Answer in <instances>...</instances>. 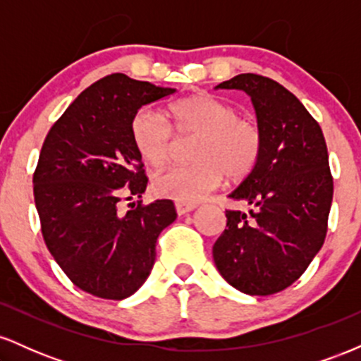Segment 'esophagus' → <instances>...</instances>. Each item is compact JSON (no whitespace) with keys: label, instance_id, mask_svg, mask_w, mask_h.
Instances as JSON below:
<instances>
[{"label":"esophagus","instance_id":"1","mask_svg":"<svg viewBox=\"0 0 361 361\" xmlns=\"http://www.w3.org/2000/svg\"><path fill=\"white\" fill-rule=\"evenodd\" d=\"M175 207H176L178 215H185V214L192 212V210H193L197 205H193V204H181V202H176Z\"/></svg>","mask_w":361,"mask_h":361}]
</instances>
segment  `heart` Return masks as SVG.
<instances>
[{
    "label": "heart",
    "mask_w": 361,
    "mask_h": 361,
    "mask_svg": "<svg viewBox=\"0 0 361 361\" xmlns=\"http://www.w3.org/2000/svg\"><path fill=\"white\" fill-rule=\"evenodd\" d=\"M181 139L195 137L190 157L193 163L157 173L154 192L181 204H193L221 185L224 175L238 181L258 164L263 134L258 123L238 115L229 103L205 93H195L169 106V122L144 109L132 118V142L151 166H163Z\"/></svg>",
    "instance_id": "obj_1"
}]
</instances>
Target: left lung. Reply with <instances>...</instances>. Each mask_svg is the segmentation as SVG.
I'll return each instance as SVG.
<instances>
[{
  "label": "left lung",
  "instance_id": "left-lung-1",
  "mask_svg": "<svg viewBox=\"0 0 361 361\" xmlns=\"http://www.w3.org/2000/svg\"><path fill=\"white\" fill-rule=\"evenodd\" d=\"M217 88L250 94L263 151L229 193L251 210H226V229L212 250L215 267L239 292L271 295L299 280L324 244L333 202L324 134L299 98L271 78L244 73Z\"/></svg>",
  "mask_w": 361,
  "mask_h": 361
}]
</instances>
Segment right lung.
Segmentation results:
<instances>
[{
	"label": "right lung",
	"mask_w": 361,
	"mask_h": 361,
	"mask_svg": "<svg viewBox=\"0 0 361 361\" xmlns=\"http://www.w3.org/2000/svg\"><path fill=\"white\" fill-rule=\"evenodd\" d=\"M176 90L115 73L88 86L45 135L34 198L47 250L78 288L122 300L147 280L161 231L176 219L171 200L118 204L146 192L132 142L139 109Z\"/></svg>",
	"instance_id": "right-lung-1"
}]
</instances>
